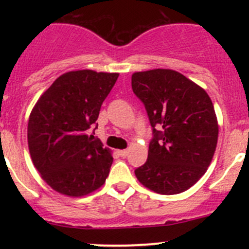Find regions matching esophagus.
<instances>
[{
	"label": "esophagus",
	"instance_id": "esophagus-1",
	"mask_svg": "<svg viewBox=\"0 0 249 249\" xmlns=\"http://www.w3.org/2000/svg\"><path fill=\"white\" fill-rule=\"evenodd\" d=\"M118 154H119V155H120V157H122V158H125V157H126V155H127V154H129V152H127V150H126V149H123V150H118Z\"/></svg>",
	"mask_w": 249,
	"mask_h": 249
}]
</instances>
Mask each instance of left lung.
Instances as JSON below:
<instances>
[{
	"instance_id": "8db88e82",
	"label": "left lung",
	"mask_w": 249,
	"mask_h": 249,
	"mask_svg": "<svg viewBox=\"0 0 249 249\" xmlns=\"http://www.w3.org/2000/svg\"><path fill=\"white\" fill-rule=\"evenodd\" d=\"M131 85L154 134L147 161L135 171L137 179L158 194L185 192L205 175L217 148L212 100L200 85L169 69L135 72Z\"/></svg>"
}]
</instances>
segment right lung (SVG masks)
I'll list each match as a JSON object with an SVG mask.
<instances>
[{"label":"right lung","mask_w":249,"mask_h":249,"mask_svg":"<svg viewBox=\"0 0 249 249\" xmlns=\"http://www.w3.org/2000/svg\"><path fill=\"white\" fill-rule=\"evenodd\" d=\"M118 76L92 70L66 72L32 108L27 124L30 155L42 179L55 192L82 197L106 182L112 152L87 132Z\"/></svg>","instance_id":"add662e5"}]
</instances>
